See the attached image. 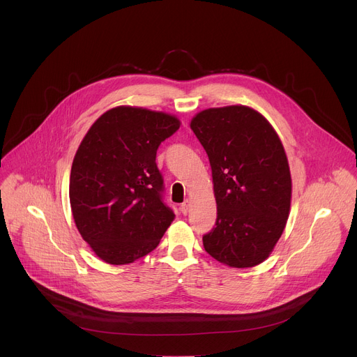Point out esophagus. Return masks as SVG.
<instances>
[{
	"label": "esophagus",
	"mask_w": 357,
	"mask_h": 357,
	"mask_svg": "<svg viewBox=\"0 0 357 357\" xmlns=\"http://www.w3.org/2000/svg\"><path fill=\"white\" fill-rule=\"evenodd\" d=\"M189 209H190V200H185L182 205H181V212L183 215H188L189 213Z\"/></svg>",
	"instance_id": "esophagus-1"
}]
</instances>
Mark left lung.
<instances>
[{
  "instance_id": "8db88e82",
  "label": "left lung",
  "mask_w": 357,
  "mask_h": 357,
  "mask_svg": "<svg viewBox=\"0 0 357 357\" xmlns=\"http://www.w3.org/2000/svg\"><path fill=\"white\" fill-rule=\"evenodd\" d=\"M190 128L209 157L218 205L203 247L229 267L263 263L284 231L291 206V174L277 132L245 106L203 110Z\"/></svg>"
}]
</instances>
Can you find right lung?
<instances>
[{
	"label": "right lung",
	"mask_w": 357,
	"mask_h": 357,
	"mask_svg": "<svg viewBox=\"0 0 357 357\" xmlns=\"http://www.w3.org/2000/svg\"><path fill=\"white\" fill-rule=\"evenodd\" d=\"M179 124L161 112L121 106L98 117L80 142L69 181L72 213L83 240L106 263L146 256L174 220L155 158Z\"/></svg>",
	"instance_id": "right-lung-1"
}]
</instances>
